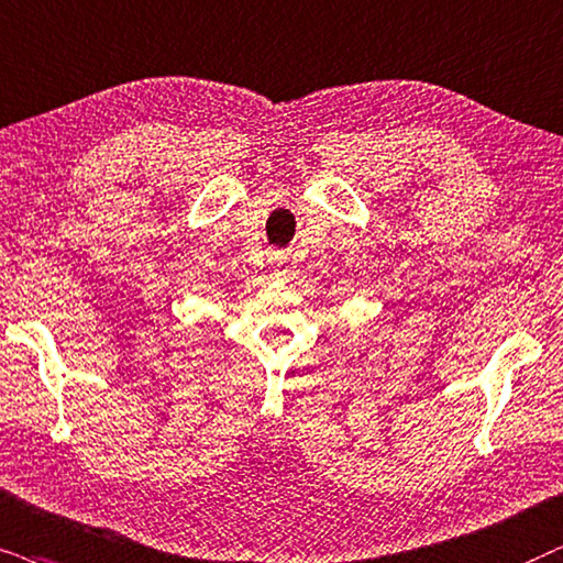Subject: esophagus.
<instances>
[{
    "instance_id": "obj_1",
    "label": "esophagus",
    "mask_w": 563,
    "mask_h": 563,
    "mask_svg": "<svg viewBox=\"0 0 563 563\" xmlns=\"http://www.w3.org/2000/svg\"><path fill=\"white\" fill-rule=\"evenodd\" d=\"M269 269L273 275H286L288 273V257L283 252H273L269 254Z\"/></svg>"
}]
</instances>
